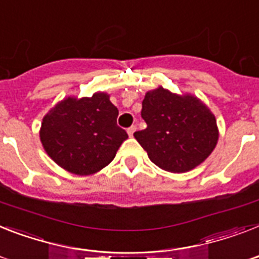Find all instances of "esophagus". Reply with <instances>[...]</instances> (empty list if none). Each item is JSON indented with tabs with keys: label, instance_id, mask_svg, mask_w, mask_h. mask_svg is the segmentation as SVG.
<instances>
[{
	"label": "esophagus",
	"instance_id": "34e87169",
	"mask_svg": "<svg viewBox=\"0 0 259 259\" xmlns=\"http://www.w3.org/2000/svg\"><path fill=\"white\" fill-rule=\"evenodd\" d=\"M136 130H137L136 126H130L129 129H127V134H129L130 137H133V134L136 133Z\"/></svg>",
	"mask_w": 259,
	"mask_h": 259
}]
</instances>
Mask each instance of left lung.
I'll use <instances>...</instances> for the list:
<instances>
[{
    "label": "left lung",
    "instance_id": "8db88e82",
    "mask_svg": "<svg viewBox=\"0 0 259 259\" xmlns=\"http://www.w3.org/2000/svg\"><path fill=\"white\" fill-rule=\"evenodd\" d=\"M148 127L134 133L153 163L170 173H185L205 161L217 146V119L198 97L158 86L142 101Z\"/></svg>",
    "mask_w": 259,
    "mask_h": 259
}]
</instances>
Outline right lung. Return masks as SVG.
<instances>
[{"mask_svg": "<svg viewBox=\"0 0 259 259\" xmlns=\"http://www.w3.org/2000/svg\"><path fill=\"white\" fill-rule=\"evenodd\" d=\"M118 109L110 96L66 97L42 118L39 140L50 158L77 176H90L114 159L127 138L117 125Z\"/></svg>", "mask_w": 259, "mask_h": 259, "instance_id": "1", "label": "right lung"}]
</instances>
